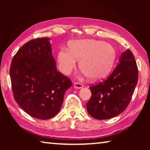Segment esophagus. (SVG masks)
Instances as JSON below:
<instances>
[{"instance_id":"34e87169","label":"esophagus","mask_w":150,"mask_h":150,"mask_svg":"<svg viewBox=\"0 0 150 150\" xmlns=\"http://www.w3.org/2000/svg\"><path fill=\"white\" fill-rule=\"evenodd\" d=\"M74 86L75 88H77V89H81V88L83 87V84H82L81 83H78V82H76L74 84Z\"/></svg>"}]
</instances>
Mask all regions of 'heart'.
Instances as JSON below:
<instances>
[{"label":"heart","mask_w":150,"mask_h":150,"mask_svg":"<svg viewBox=\"0 0 150 150\" xmlns=\"http://www.w3.org/2000/svg\"><path fill=\"white\" fill-rule=\"evenodd\" d=\"M69 49L61 48L57 54L59 68L69 74L80 60L79 66L85 75L98 80L111 70L116 52L111 44L96 40H78L69 44Z\"/></svg>","instance_id":"1"}]
</instances>
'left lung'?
<instances>
[{
	"label": "left lung",
	"mask_w": 150,
	"mask_h": 150,
	"mask_svg": "<svg viewBox=\"0 0 150 150\" xmlns=\"http://www.w3.org/2000/svg\"><path fill=\"white\" fill-rule=\"evenodd\" d=\"M111 74L95 85L90 86L91 97L87 112L96 120L117 116L128 107L138 82V67L132 52L128 49Z\"/></svg>",
	"instance_id": "obj_1"
}]
</instances>
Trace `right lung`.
Here are the masks:
<instances>
[{"label":"right lung","instance_id":"1","mask_svg":"<svg viewBox=\"0 0 150 150\" xmlns=\"http://www.w3.org/2000/svg\"><path fill=\"white\" fill-rule=\"evenodd\" d=\"M50 39L26 42L12 59L9 69L14 99L26 113L48 120L58 113L71 80L57 71Z\"/></svg>","mask_w":150,"mask_h":150}]
</instances>
